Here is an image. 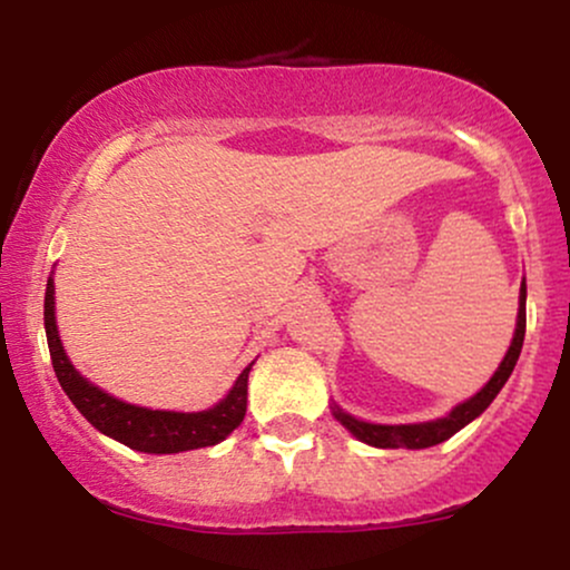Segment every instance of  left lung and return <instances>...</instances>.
<instances>
[{"mask_svg":"<svg viewBox=\"0 0 570 570\" xmlns=\"http://www.w3.org/2000/svg\"><path fill=\"white\" fill-rule=\"evenodd\" d=\"M522 340H525V281L520 286V311H517V330L512 337V345H509L507 356H503L501 367L495 370V375L490 377L485 389L480 394H474L472 399H466L463 404L450 412L448 417H440V421L431 423H410V426H381V423H364L356 421V417L335 407V417L343 423L345 429L351 431L356 440L372 444V448H407V450H423V448H434L444 440L461 431L466 423H472L476 415L488 410V404L499 396V391L503 389V383L509 381L512 375L517 358H520L522 351Z\"/></svg>","mask_w":570,"mask_h":570,"instance_id":"left-lung-1","label":"left lung"}]
</instances>
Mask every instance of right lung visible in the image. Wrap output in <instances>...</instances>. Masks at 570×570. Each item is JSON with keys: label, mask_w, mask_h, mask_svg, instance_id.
<instances>
[{"label": "right lung", "mask_w": 570, "mask_h": 570, "mask_svg": "<svg viewBox=\"0 0 570 570\" xmlns=\"http://www.w3.org/2000/svg\"><path fill=\"white\" fill-rule=\"evenodd\" d=\"M53 278L48 281L45 289V335H48L50 358H53V370L61 389L67 391L77 410L88 417L101 434L112 436V440L128 444L130 450H141V453H185V450L208 448L217 444L230 434L233 429L240 426L246 415V385L248 370L252 364L240 372L235 381L233 391L214 404L212 410L203 412H166V410H147L134 407V404L120 402V399L104 394L94 383L71 367V362L63 353L61 340L56 330V299H53Z\"/></svg>", "instance_id": "add662e5"}]
</instances>
